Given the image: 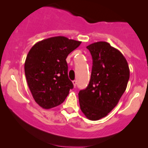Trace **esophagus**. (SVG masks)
<instances>
[{
  "instance_id": "esophagus-1",
  "label": "esophagus",
  "mask_w": 148,
  "mask_h": 148,
  "mask_svg": "<svg viewBox=\"0 0 148 148\" xmlns=\"http://www.w3.org/2000/svg\"><path fill=\"white\" fill-rule=\"evenodd\" d=\"M72 83H73V85H74V87L75 88L76 86V80H74V81H73Z\"/></svg>"
}]
</instances>
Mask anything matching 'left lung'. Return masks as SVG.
Masks as SVG:
<instances>
[{"mask_svg":"<svg viewBox=\"0 0 148 148\" xmlns=\"http://www.w3.org/2000/svg\"><path fill=\"white\" fill-rule=\"evenodd\" d=\"M92 58L90 80L80 90V108L90 120L106 117L118 104L130 79V68L122 53L106 42L86 47Z\"/></svg>","mask_w":148,"mask_h":148,"instance_id":"left-lung-1","label":"left lung"}]
</instances>
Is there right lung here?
<instances>
[{
    "label": "right lung",
    "instance_id": "1",
    "mask_svg": "<svg viewBox=\"0 0 148 148\" xmlns=\"http://www.w3.org/2000/svg\"><path fill=\"white\" fill-rule=\"evenodd\" d=\"M81 43L58 36L38 42L30 49L25 61V74L32 95L42 108L49 109L61 104L74 87L66 58Z\"/></svg>",
    "mask_w": 148,
    "mask_h": 148
}]
</instances>
